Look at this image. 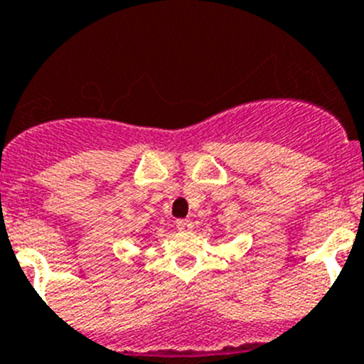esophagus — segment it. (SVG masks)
<instances>
[{
  "instance_id": "1",
  "label": "esophagus",
  "mask_w": 364,
  "mask_h": 364,
  "mask_svg": "<svg viewBox=\"0 0 364 364\" xmlns=\"http://www.w3.org/2000/svg\"><path fill=\"white\" fill-rule=\"evenodd\" d=\"M176 230H178V231H191L193 230V222L188 220V218H180V220H176Z\"/></svg>"
}]
</instances>
